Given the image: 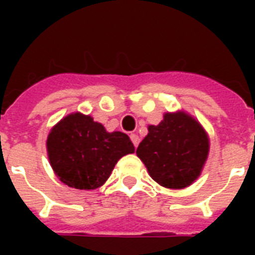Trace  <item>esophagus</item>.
I'll return each instance as SVG.
<instances>
[{"mask_svg": "<svg viewBox=\"0 0 255 255\" xmlns=\"http://www.w3.org/2000/svg\"><path fill=\"white\" fill-rule=\"evenodd\" d=\"M129 137H131L133 145H135V147H137V145H139V143H140V137H139V136L136 135V133H131V135H129Z\"/></svg>", "mask_w": 255, "mask_h": 255, "instance_id": "obj_1", "label": "esophagus"}]
</instances>
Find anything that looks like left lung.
<instances>
[{
  "label": "left lung",
  "mask_w": 255,
  "mask_h": 255,
  "mask_svg": "<svg viewBox=\"0 0 255 255\" xmlns=\"http://www.w3.org/2000/svg\"><path fill=\"white\" fill-rule=\"evenodd\" d=\"M136 155L157 184L184 189L201 174L209 155V136L188 112H165L157 126H148Z\"/></svg>",
  "instance_id": "1"
}]
</instances>
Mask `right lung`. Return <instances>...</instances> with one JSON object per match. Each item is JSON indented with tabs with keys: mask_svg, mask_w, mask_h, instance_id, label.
Segmentation results:
<instances>
[{
	"mask_svg": "<svg viewBox=\"0 0 255 255\" xmlns=\"http://www.w3.org/2000/svg\"><path fill=\"white\" fill-rule=\"evenodd\" d=\"M54 173L70 188L98 189L111 176L123 156L133 153L128 135L106 131L90 115L73 112L61 119L46 140Z\"/></svg>",
	"mask_w": 255,
	"mask_h": 255,
	"instance_id": "obj_1",
	"label": "right lung"
}]
</instances>
